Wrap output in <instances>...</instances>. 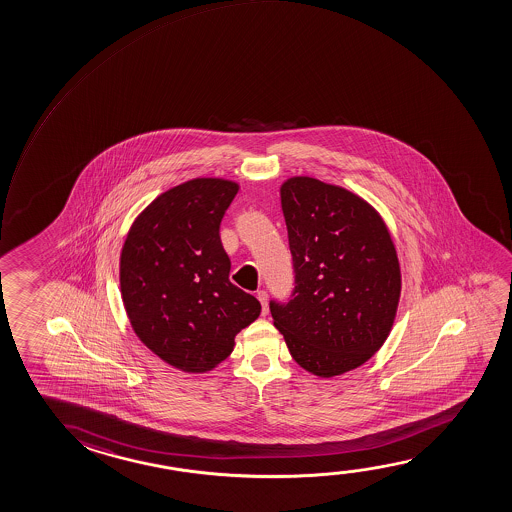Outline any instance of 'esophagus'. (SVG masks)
<instances>
[{
	"mask_svg": "<svg viewBox=\"0 0 512 512\" xmlns=\"http://www.w3.org/2000/svg\"><path fill=\"white\" fill-rule=\"evenodd\" d=\"M257 299H259L260 304H262V315H267V294L264 290H259L257 292Z\"/></svg>",
	"mask_w": 512,
	"mask_h": 512,
	"instance_id": "obj_1",
	"label": "esophagus"
}]
</instances>
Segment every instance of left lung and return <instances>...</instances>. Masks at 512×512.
Masks as SVG:
<instances>
[{
    "label": "left lung",
    "instance_id": "obj_1",
    "mask_svg": "<svg viewBox=\"0 0 512 512\" xmlns=\"http://www.w3.org/2000/svg\"><path fill=\"white\" fill-rule=\"evenodd\" d=\"M294 289L269 310L299 366L334 377L366 363L389 336L400 301V262L368 202L319 179L282 185Z\"/></svg>",
    "mask_w": 512,
    "mask_h": 512
}]
</instances>
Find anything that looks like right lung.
Listing matches in <instances>:
<instances>
[{"label":"right lung","mask_w":512,"mask_h":512,"mask_svg":"<svg viewBox=\"0 0 512 512\" xmlns=\"http://www.w3.org/2000/svg\"><path fill=\"white\" fill-rule=\"evenodd\" d=\"M239 186L197 178L156 197L126 236L119 283L142 343L183 371H206L229 357L236 334L260 303L230 283L220 223Z\"/></svg>","instance_id":"1"}]
</instances>
